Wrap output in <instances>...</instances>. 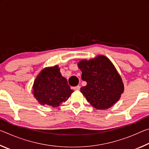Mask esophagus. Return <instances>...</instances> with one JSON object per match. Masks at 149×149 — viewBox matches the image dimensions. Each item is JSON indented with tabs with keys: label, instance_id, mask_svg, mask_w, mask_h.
<instances>
[{
	"label": "esophagus",
	"instance_id": "1",
	"mask_svg": "<svg viewBox=\"0 0 149 149\" xmlns=\"http://www.w3.org/2000/svg\"><path fill=\"white\" fill-rule=\"evenodd\" d=\"M73 89H74V90H79L80 89V86H79V85H77V86L73 87Z\"/></svg>",
	"mask_w": 149,
	"mask_h": 149
}]
</instances>
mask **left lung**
<instances>
[{"label":"left lung","mask_w":149,"mask_h":149,"mask_svg":"<svg viewBox=\"0 0 149 149\" xmlns=\"http://www.w3.org/2000/svg\"><path fill=\"white\" fill-rule=\"evenodd\" d=\"M77 65L82 72V80L87 82L81 92L95 108L108 109L120 99L124 90L122 77L107 56L81 60Z\"/></svg>","instance_id":"obj_1"}]
</instances>
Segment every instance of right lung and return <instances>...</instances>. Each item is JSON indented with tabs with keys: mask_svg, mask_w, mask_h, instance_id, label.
<instances>
[{
	"mask_svg": "<svg viewBox=\"0 0 149 149\" xmlns=\"http://www.w3.org/2000/svg\"><path fill=\"white\" fill-rule=\"evenodd\" d=\"M73 92L58 65L42 70L33 85L34 97L39 104L53 108L66 101Z\"/></svg>",
	"mask_w": 149,
	"mask_h": 149,
	"instance_id": "right-lung-1",
	"label": "right lung"
}]
</instances>
